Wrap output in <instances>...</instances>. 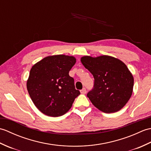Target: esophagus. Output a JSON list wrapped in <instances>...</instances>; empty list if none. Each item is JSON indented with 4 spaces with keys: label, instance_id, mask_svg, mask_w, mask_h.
<instances>
[{
    "label": "esophagus",
    "instance_id": "1",
    "mask_svg": "<svg viewBox=\"0 0 151 151\" xmlns=\"http://www.w3.org/2000/svg\"><path fill=\"white\" fill-rule=\"evenodd\" d=\"M81 92L82 94H86V92H87V91H86V89L85 88H84L82 89V90H81Z\"/></svg>",
    "mask_w": 151,
    "mask_h": 151
}]
</instances>
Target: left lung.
I'll return each mask as SVG.
<instances>
[{"label": "left lung", "instance_id": "obj_1", "mask_svg": "<svg viewBox=\"0 0 151 151\" xmlns=\"http://www.w3.org/2000/svg\"><path fill=\"white\" fill-rule=\"evenodd\" d=\"M81 62L94 77V84L87 97L99 110L106 114L116 112L129 101L134 78L127 65L109 56H84Z\"/></svg>", "mask_w": 151, "mask_h": 151}]
</instances>
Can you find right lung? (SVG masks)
Returning a JSON list of instances; mask_svg holds the SVG:
<instances>
[{
	"mask_svg": "<svg viewBox=\"0 0 151 151\" xmlns=\"http://www.w3.org/2000/svg\"><path fill=\"white\" fill-rule=\"evenodd\" d=\"M75 62L74 57L60 54L45 58L32 67L27 89L34 104L43 114L51 117L63 115L81 94L69 75Z\"/></svg>",
	"mask_w": 151,
	"mask_h": 151,
	"instance_id": "add662e5",
	"label": "right lung"
}]
</instances>
